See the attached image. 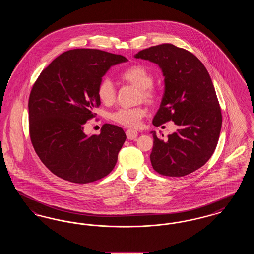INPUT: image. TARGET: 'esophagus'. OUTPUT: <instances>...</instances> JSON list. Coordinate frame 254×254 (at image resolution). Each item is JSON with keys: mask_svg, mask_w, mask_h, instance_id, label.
Returning <instances> with one entry per match:
<instances>
[{"mask_svg": "<svg viewBox=\"0 0 254 254\" xmlns=\"http://www.w3.org/2000/svg\"><path fill=\"white\" fill-rule=\"evenodd\" d=\"M126 134H127V137L128 140H134L138 136V132L136 130H134V129H127L126 131Z\"/></svg>", "mask_w": 254, "mask_h": 254, "instance_id": "obj_1", "label": "esophagus"}]
</instances>
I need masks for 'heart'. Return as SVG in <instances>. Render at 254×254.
Returning a JSON list of instances; mask_svg holds the SVG:
<instances>
[{"label": "heart", "instance_id": "obj_1", "mask_svg": "<svg viewBox=\"0 0 254 254\" xmlns=\"http://www.w3.org/2000/svg\"><path fill=\"white\" fill-rule=\"evenodd\" d=\"M121 78L124 81L138 87L141 91V98L146 103L152 104L155 102L156 92L152 88L154 79L152 74L145 66L140 64L132 65L121 73ZM98 97L106 105H110L115 101V86L108 78L103 79L98 85ZM145 113L146 110L143 107L122 108L112 112L110 119L125 127H137Z\"/></svg>", "mask_w": 254, "mask_h": 254}]
</instances>
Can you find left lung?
I'll list each match as a JSON object with an SVG mask.
<instances>
[{
    "label": "left lung",
    "mask_w": 254,
    "mask_h": 254,
    "mask_svg": "<svg viewBox=\"0 0 254 254\" xmlns=\"http://www.w3.org/2000/svg\"><path fill=\"white\" fill-rule=\"evenodd\" d=\"M134 57L156 64L165 77V93L152 124L173 121L178 127L167 140L151 131V165L162 175L186 176L205 165L219 140L222 113L210 76L191 52L171 44L143 49Z\"/></svg>",
    "instance_id": "left-lung-1"
}]
</instances>
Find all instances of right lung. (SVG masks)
<instances>
[{
    "instance_id": "1",
    "label": "right lung",
    "mask_w": 254,
    "mask_h": 254,
    "mask_svg": "<svg viewBox=\"0 0 254 254\" xmlns=\"http://www.w3.org/2000/svg\"><path fill=\"white\" fill-rule=\"evenodd\" d=\"M127 59L99 49L62 53L38 77L28 100L29 134L37 155L56 176L86 184L114 169L127 136L123 128L105 124L99 135L84 127L101 104L98 85L112 65Z\"/></svg>"
}]
</instances>
